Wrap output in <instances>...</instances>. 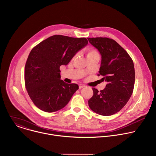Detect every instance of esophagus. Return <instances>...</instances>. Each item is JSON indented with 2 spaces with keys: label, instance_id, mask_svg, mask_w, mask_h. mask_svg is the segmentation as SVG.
Here are the masks:
<instances>
[{
  "label": "esophagus",
  "instance_id": "34e87169",
  "mask_svg": "<svg viewBox=\"0 0 156 156\" xmlns=\"http://www.w3.org/2000/svg\"><path fill=\"white\" fill-rule=\"evenodd\" d=\"M85 85H83V84H79V89H81V88H83V87H85Z\"/></svg>",
  "mask_w": 156,
  "mask_h": 156
}]
</instances>
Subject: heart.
Listing matches in <instances>:
<instances>
[{
	"mask_svg": "<svg viewBox=\"0 0 156 156\" xmlns=\"http://www.w3.org/2000/svg\"><path fill=\"white\" fill-rule=\"evenodd\" d=\"M85 51L87 55V58H90L93 56H100L98 52L93 48H86L85 49Z\"/></svg>",
	"mask_w": 156,
	"mask_h": 156,
	"instance_id": "heart-1",
	"label": "heart"
}]
</instances>
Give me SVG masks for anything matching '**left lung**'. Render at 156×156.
I'll use <instances>...</instances> for the list:
<instances>
[{"mask_svg":"<svg viewBox=\"0 0 156 156\" xmlns=\"http://www.w3.org/2000/svg\"><path fill=\"white\" fill-rule=\"evenodd\" d=\"M100 51L101 63L98 76L108 82L99 91L93 88V95L88 101L90 108L105 116L120 111L129 100L134 88L133 62L128 53L114 40L107 37L87 38Z\"/></svg>","mask_w":156,"mask_h":156,"instance_id":"8db88e82","label":"left lung"}]
</instances>
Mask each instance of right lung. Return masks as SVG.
I'll use <instances>...</instances> for the list:
<instances>
[{
    "instance_id": "1",
    "label": "right lung",
    "mask_w": 156,
    "mask_h": 156,
    "mask_svg": "<svg viewBox=\"0 0 156 156\" xmlns=\"http://www.w3.org/2000/svg\"><path fill=\"white\" fill-rule=\"evenodd\" d=\"M87 44L85 37L54 35L31 50L25 65L24 82L30 98L39 109L53 112L69 103L79 86L61 80L59 68L68 65Z\"/></svg>"
}]
</instances>
